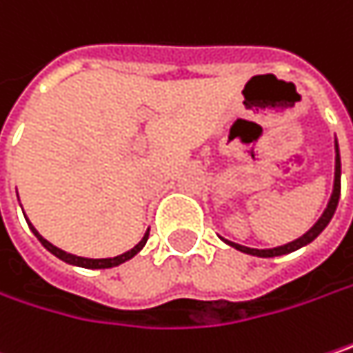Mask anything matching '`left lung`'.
<instances>
[{
    "instance_id": "left-lung-1",
    "label": "left lung",
    "mask_w": 353,
    "mask_h": 353,
    "mask_svg": "<svg viewBox=\"0 0 353 353\" xmlns=\"http://www.w3.org/2000/svg\"><path fill=\"white\" fill-rule=\"evenodd\" d=\"M339 176H341V163H339V151H337V141H336V181H334V194H332V198H330V204H327V208L325 212L321 214V218L313 224V228L311 230H307L301 239H297V241L289 242V244H285V246H276V248H267V250H259V248H248V246H241V244H234V242H228L230 246H234L236 250H242V252H246V254H252V256H263V259H271V256H281V254H289V252H293V250H297V248H301L305 244H309L311 241H315L321 232H323V228L330 224V220H332V216H334V212L337 208V202H339V190H341V181H339Z\"/></svg>"
}]
</instances>
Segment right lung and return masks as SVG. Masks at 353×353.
<instances>
[{"label": "right lung", "instance_id": "1", "mask_svg": "<svg viewBox=\"0 0 353 353\" xmlns=\"http://www.w3.org/2000/svg\"><path fill=\"white\" fill-rule=\"evenodd\" d=\"M30 224V222H28ZM30 228H32V232L38 236V241L42 242L46 248H48L50 252L54 254V256H58L60 261H64V263H68V265H77V267H84V269H111V267H117V265H121V263H125V261H129V259H133L141 248L145 246V242L149 239V232L145 234L141 242L135 246V248H131V250H127L125 254H119V256H114V259H84V256H77V254H70V252H64V250H60V248H56L54 244H50L46 239H42L40 234H38V230L30 224Z\"/></svg>", "mask_w": 353, "mask_h": 353}]
</instances>
